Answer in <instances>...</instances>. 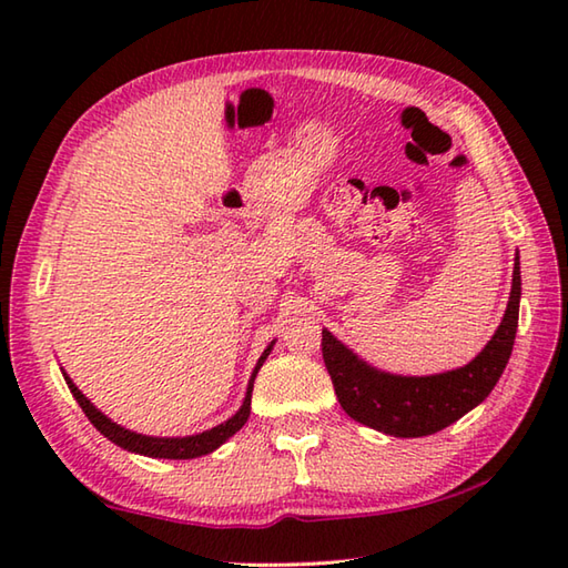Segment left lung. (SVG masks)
I'll use <instances>...</instances> for the list:
<instances>
[{"label":"left lung","mask_w":568,"mask_h":568,"mask_svg":"<svg viewBox=\"0 0 568 568\" xmlns=\"http://www.w3.org/2000/svg\"><path fill=\"white\" fill-rule=\"evenodd\" d=\"M520 256H515L510 300L500 327L474 361L434 376H395L366 364L329 329H322V356L344 413L390 437H427L454 425L496 388L508 366L520 315Z\"/></svg>","instance_id":"1"}]
</instances>
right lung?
<instances>
[{"label": "right lung", "mask_w": 568, "mask_h": 568, "mask_svg": "<svg viewBox=\"0 0 568 568\" xmlns=\"http://www.w3.org/2000/svg\"><path fill=\"white\" fill-rule=\"evenodd\" d=\"M273 344L275 342H271L268 346H265V352L261 354L256 368H253L251 381H248V388H246V397H244V403H241V407L236 409V415H232L226 422H222V425H216V427H212L207 432L190 434V437H149V434H139V432H131V429H126L122 425H116V422H112L110 417L102 413V409L94 407L88 400V397L82 395V390L78 388L75 383L70 381V376H68L65 371H63V378L68 383L72 397H75L78 405L82 407V413L88 415V419L92 422V425L98 427V432H102L106 439L114 442L116 446H122V449L141 454V456H153V458H197V456L212 454L214 449H220V446L229 437H234V434L246 425V419L251 415L253 381H256V373L261 371L263 361L268 358Z\"/></svg>", "instance_id": "obj_1"}]
</instances>
